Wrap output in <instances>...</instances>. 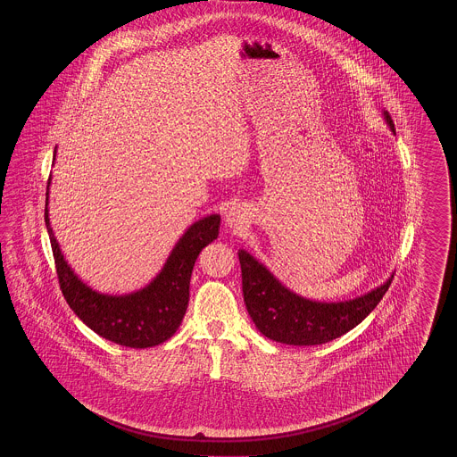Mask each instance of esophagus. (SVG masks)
Instances as JSON below:
<instances>
[{
    "mask_svg": "<svg viewBox=\"0 0 457 457\" xmlns=\"http://www.w3.org/2000/svg\"><path fill=\"white\" fill-rule=\"evenodd\" d=\"M246 219V209L243 205H233L228 209L224 220L229 228H239Z\"/></svg>",
    "mask_w": 457,
    "mask_h": 457,
    "instance_id": "obj_1",
    "label": "esophagus"
}]
</instances>
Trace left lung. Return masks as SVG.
<instances>
[{"label": "left lung", "instance_id": "left-lung-1", "mask_svg": "<svg viewBox=\"0 0 457 457\" xmlns=\"http://www.w3.org/2000/svg\"><path fill=\"white\" fill-rule=\"evenodd\" d=\"M384 121L394 130L391 116L382 109ZM246 310L262 334L291 346L326 345L363 322L391 286V278L369 293L345 302H317L284 286L262 262L238 250Z\"/></svg>", "mask_w": 457, "mask_h": 457}]
</instances>
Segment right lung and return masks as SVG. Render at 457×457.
<instances>
[{
  "instance_id": "obj_1",
  "label": "right lung",
  "mask_w": 457,
  "mask_h": 457,
  "mask_svg": "<svg viewBox=\"0 0 457 457\" xmlns=\"http://www.w3.org/2000/svg\"><path fill=\"white\" fill-rule=\"evenodd\" d=\"M49 187L51 178L47 181L44 219L66 303L88 328L120 346L153 348L168 341L185 317L196 257L204 246L218 239L220 216L209 214L195 220L176 241L151 283L125 295H108L84 283L66 262L49 222Z\"/></svg>"
}]
</instances>
